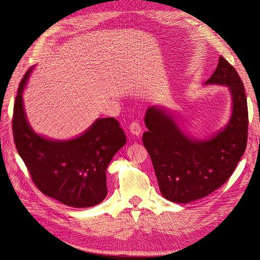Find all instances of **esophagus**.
Here are the masks:
<instances>
[{
	"mask_svg": "<svg viewBox=\"0 0 260 260\" xmlns=\"http://www.w3.org/2000/svg\"><path fill=\"white\" fill-rule=\"evenodd\" d=\"M128 129H129V132L133 134V135H136V136H139V135L141 134V126H140V124L138 123V122H133V123H131V125H129V127H128Z\"/></svg>",
	"mask_w": 260,
	"mask_h": 260,
	"instance_id": "34e87169",
	"label": "esophagus"
}]
</instances>
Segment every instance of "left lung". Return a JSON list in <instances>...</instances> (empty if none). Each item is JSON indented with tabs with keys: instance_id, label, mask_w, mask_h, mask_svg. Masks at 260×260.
Returning a JSON list of instances; mask_svg holds the SVG:
<instances>
[{
	"instance_id": "obj_1",
	"label": "left lung",
	"mask_w": 260,
	"mask_h": 260,
	"mask_svg": "<svg viewBox=\"0 0 260 260\" xmlns=\"http://www.w3.org/2000/svg\"><path fill=\"white\" fill-rule=\"evenodd\" d=\"M205 85L228 86L232 115L221 131L208 139L188 136L173 115L164 107L151 106L144 117L148 132L142 141L165 199L189 203L207 197L231 177L247 142L245 90L235 68L220 56L216 71Z\"/></svg>"
}]
</instances>
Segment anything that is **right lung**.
Instances as JSON below:
<instances>
[{"instance_id": "add662e5", "label": "right lung", "mask_w": 260, "mask_h": 260, "mask_svg": "<svg viewBox=\"0 0 260 260\" xmlns=\"http://www.w3.org/2000/svg\"><path fill=\"white\" fill-rule=\"evenodd\" d=\"M31 70L22 78L14 105L17 151L43 194L75 208L98 205L107 196V167L126 143L125 134L115 118H104L70 140L40 136L29 125L22 99Z\"/></svg>"}]
</instances>
